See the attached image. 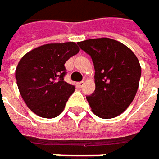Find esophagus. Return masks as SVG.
Here are the masks:
<instances>
[{
  "mask_svg": "<svg viewBox=\"0 0 159 159\" xmlns=\"http://www.w3.org/2000/svg\"><path fill=\"white\" fill-rule=\"evenodd\" d=\"M85 84V82L84 81H80V82H78L77 83V85H78V87L79 88H81V87H83V85Z\"/></svg>",
  "mask_w": 159,
  "mask_h": 159,
  "instance_id": "esophagus-1",
  "label": "esophagus"
}]
</instances>
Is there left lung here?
Listing matches in <instances>:
<instances>
[{
  "label": "left lung",
  "instance_id": "8db88e82",
  "mask_svg": "<svg viewBox=\"0 0 159 159\" xmlns=\"http://www.w3.org/2000/svg\"><path fill=\"white\" fill-rule=\"evenodd\" d=\"M91 55L94 66V93L87 96L92 111L101 119L123 113L133 101L139 87L141 66L133 52L109 38L78 42Z\"/></svg>",
  "mask_w": 159,
  "mask_h": 159
}]
</instances>
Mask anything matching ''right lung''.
Masks as SVG:
<instances>
[{"label": "right lung", "instance_id": "1", "mask_svg": "<svg viewBox=\"0 0 159 159\" xmlns=\"http://www.w3.org/2000/svg\"><path fill=\"white\" fill-rule=\"evenodd\" d=\"M80 52L73 41L49 43L26 53L16 69L19 93L28 107L45 119L59 116L75 86L64 81L66 62Z\"/></svg>", "mask_w": 159, "mask_h": 159}]
</instances>
